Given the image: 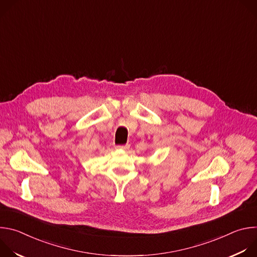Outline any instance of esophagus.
Instances as JSON below:
<instances>
[{
    "instance_id": "34e87169",
    "label": "esophagus",
    "mask_w": 257,
    "mask_h": 257,
    "mask_svg": "<svg viewBox=\"0 0 257 257\" xmlns=\"http://www.w3.org/2000/svg\"><path fill=\"white\" fill-rule=\"evenodd\" d=\"M129 148H130V145H129V144H125V145H118V146H117V149H119V150H124V151L129 150Z\"/></svg>"
}]
</instances>
